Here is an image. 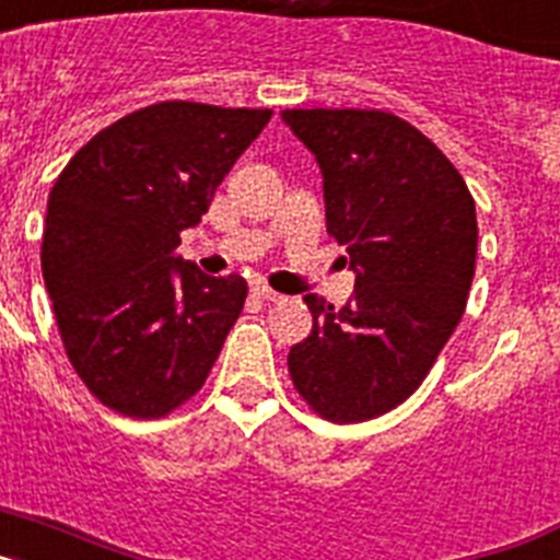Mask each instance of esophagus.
Instances as JSON below:
<instances>
[{"label": "esophagus", "mask_w": 560, "mask_h": 560, "mask_svg": "<svg viewBox=\"0 0 560 560\" xmlns=\"http://www.w3.org/2000/svg\"><path fill=\"white\" fill-rule=\"evenodd\" d=\"M252 296L264 300V303H280V300H283V294H277L275 289H269V285H264V283L252 285Z\"/></svg>", "instance_id": "34e87169"}]
</instances>
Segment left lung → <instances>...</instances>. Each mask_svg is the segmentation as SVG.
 <instances>
[{"label": "left lung", "mask_w": 560, "mask_h": 560, "mask_svg": "<svg viewBox=\"0 0 560 560\" xmlns=\"http://www.w3.org/2000/svg\"><path fill=\"white\" fill-rule=\"evenodd\" d=\"M323 171L328 232L348 249L355 294L305 296L314 328L289 353L296 393L334 423L409 398L463 319L477 264V207L429 137L378 108H285Z\"/></svg>", "instance_id": "left-lung-1"}]
</instances>
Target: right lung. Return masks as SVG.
<instances>
[{"label":"right lung","mask_w":560,"mask_h":560,"mask_svg":"<svg viewBox=\"0 0 560 560\" xmlns=\"http://www.w3.org/2000/svg\"><path fill=\"white\" fill-rule=\"evenodd\" d=\"M269 120V108L153 103L95 133L49 192L44 285L72 368L114 412L165 418L219 359L246 280L201 275L176 246Z\"/></svg>","instance_id":"add662e5"}]
</instances>
